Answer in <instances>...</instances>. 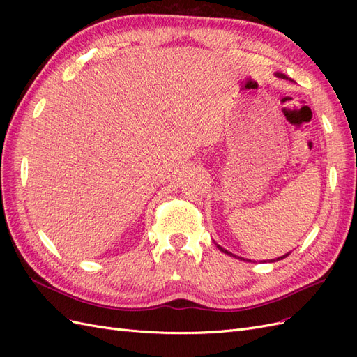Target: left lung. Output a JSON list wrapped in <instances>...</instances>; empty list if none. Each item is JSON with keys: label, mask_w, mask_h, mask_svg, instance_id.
<instances>
[{"label": "left lung", "mask_w": 357, "mask_h": 357, "mask_svg": "<svg viewBox=\"0 0 357 357\" xmlns=\"http://www.w3.org/2000/svg\"><path fill=\"white\" fill-rule=\"evenodd\" d=\"M277 75H278V77H283V79H287V77H286V75H283V74H277ZM218 247L220 248V250H222L223 253H228V255H232V253H229V252H226V250H225V248H222L220 245H218ZM286 256H289V255H284V256H282V257H278V259H277V261H280V259H283V257H286ZM274 262H275V261H274Z\"/></svg>", "instance_id": "8db88e82"}]
</instances>
